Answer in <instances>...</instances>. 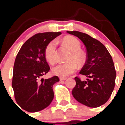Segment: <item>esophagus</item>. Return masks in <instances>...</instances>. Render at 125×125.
Listing matches in <instances>:
<instances>
[{
    "label": "esophagus",
    "instance_id": "esophagus-1",
    "mask_svg": "<svg viewBox=\"0 0 125 125\" xmlns=\"http://www.w3.org/2000/svg\"><path fill=\"white\" fill-rule=\"evenodd\" d=\"M59 79H60L61 81H64V80H66V79H67V78H64V77H61V78H59Z\"/></svg>",
    "mask_w": 125,
    "mask_h": 125
}]
</instances>
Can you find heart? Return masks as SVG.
I'll use <instances>...</instances> for the list:
<instances>
[{
	"instance_id": "obj_1",
	"label": "heart",
	"mask_w": 125,
	"mask_h": 125,
	"mask_svg": "<svg viewBox=\"0 0 125 125\" xmlns=\"http://www.w3.org/2000/svg\"><path fill=\"white\" fill-rule=\"evenodd\" d=\"M64 42L70 49L72 51V55L71 56L70 61H76L79 63H82L84 57L81 50V44L79 41L73 37H68L64 39ZM56 46L57 41L56 39L49 42L44 49V56L46 60L50 64H54L56 59ZM78 69V64L74 61H71L67 63L58 64L52 69V73L57 76H68L74 73Z\"/></svg>"
}]
</instances>
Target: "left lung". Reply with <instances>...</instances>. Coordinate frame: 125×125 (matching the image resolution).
<instances>
[{
  "label": "left lung",
  "instance_id": "obj_1",
  "mask_svg": "<svg viewBox=\"0 0 125 125\" xmlns=\"http://www.w3.org/2000/svg\"><path fill=\"white\" fill-rule=\"evenodd\" d=\"M78 37L84 44L87 59L79 74L87 77L81 81L78 77L72 91L78 102L91 108H96L105 103L111 96L115 85L116 76L111 56L99 41L78 31H67Z\"/></svg>",
  "mask_w": 125,
  "mask_h": 125
}]
</instances>
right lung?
Listing matches in <instances>:
<instances>
[{
	"label": "right lung",
	"instance_id": "right-lung-1",
	"mask_svg": "<svg viewBox=\"0 0 125 125\" xmlns=\"http://www.w3.org/2000/svg\"><path fill=\"white\" fill-rule=\"evenodd\" d=\"M61 32L35 34L25 41L19 51L13 70L12 86L15 101L28 112L41 111L54 98L52 86L59 81L57 76L44 79L42 76L50 68L44 56V49L50 41Z\"/></svg>",
	"mask_w": 125,
	"mask_h": 125
}]
</instances>
